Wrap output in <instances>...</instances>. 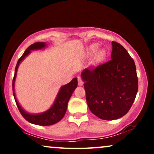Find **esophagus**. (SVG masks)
Segmentation results:
<instances>
[{"mask_svg": "<svg viewBox=\"0 0 154 154\" xmlns=\"http://www.w3.org/2000/svg\"><path fill=\"white\" fill-rule=\"evenodd\" d=\"M77 79H78V85L79 86H82L83 85V84H84V82H83V80L80 77H77Z\"/></svg>", "mask_w": 154, "mask_h": 154, "instance_id": "esophagus-1", "label": "esophagus"}]
</instances>
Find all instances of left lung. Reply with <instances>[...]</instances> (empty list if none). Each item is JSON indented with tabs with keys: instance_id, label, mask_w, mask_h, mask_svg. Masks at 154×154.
<instances>
[{
	"instance_id": "obj_1",
	"label": "left lung",
	"mask_w": 154,
	"mask_h": 154,
	"mask_svg": "<svg viewBox=\"0 0 154 154\" xmlns=\"http://www.w3.org/2000/svg\"><path fill=\"white\" fill-rule=\"evenodd\" d=\"M111 44L110 61L85 69L81 74L88 107L94 115L104 120L125 116L138 90L134 60L122 45L114 41Z\"/></svg>"
}]
</instances>
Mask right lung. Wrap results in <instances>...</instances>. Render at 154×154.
I'll list each match as a JSON object with an SVG mask.
<instances>
[{
  "label": "right lung",
  "instance_id": "right-lung-1",
  "mask_svg": "<svg viewBox=\"0 0 154 154\" xmlns=\"http://www.w3.org/2000/svg\"><path fill=\"white\" fill-rule=\"evenodd\" d=\"M46 45L45 43H35L32 45H29L24 53L18 60V62L17 63V66L15 68L14 77L13 78V83H12V88H13V94L14 99L17 103V107H18L21 114L23 117L25 119L26 121L34 125H40V126H48V125H52L54 124L57 123L64 116L65 113H66L67 109V104H68L69 98H71L72 93L77 87V79L74 78L68 84L65 85L60 88V91L58 93L57 97L55 100L54 103L48 110L45 111V112L41 113L38 114H31L29 113L26 112L24 109L21 107L19 103L17 101V98H16L15 92H14V82L15 79L17 77V72L19 63L22 61L24 58L27 56L28 54H30L31 51L33 50H39V49L44 48Z\"/></svg>",
  "mask_w": 154,
  "mask_h": 154
}]
</instances>
